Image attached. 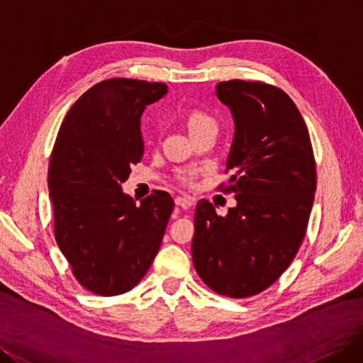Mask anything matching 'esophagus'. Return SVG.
<instances>
[{
	"label": "esophagus",
	"instance_id": "1",
	"mask_svg": "<svg viewBox=\"0 0 363 363\" xmlns=\"http://www.w3.org/2000/svg\"><path fill=\"white\" fill-rule=\"evenodd\" d=\"M174 203H177L182 209H189V208L193 206V199L178 196V197H174Z\"/></svg>",
	"mask_w": 363,
	"mask_h": 363
}]
</instances>
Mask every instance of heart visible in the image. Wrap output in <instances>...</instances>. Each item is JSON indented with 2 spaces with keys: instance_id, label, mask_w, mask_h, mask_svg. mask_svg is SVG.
Listing matches in <instances>:
<instances>
[{
  "instance_id": "1",
  "label": "heart",
  "mask_w": 363,
  "mask_h": 363,
  "mask_svg": "<svg viewBox=\"0 0 363 363\" xmlns=\"http://www.w3.org/2000/svg\"><path fill=\"white\" fill-rule=\"evenodd\" d=\"M186 126H189L190 135H194L197 133H203L208 130L217 131V123L211 118V116H208L206 113L197 111V110L191 111L189 114V118H186Z\"/></svg>"
}]
</instances>
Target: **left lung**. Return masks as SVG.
Segmentation results:
<instances>
[{
  "instance_id": "obj_1",
  "label": "left lung",
  "mask_w": 363,
  "mask_h": 363,
  "mask_svg": "<svg viewBox=\"0 0 363 363\" xmlns=\"http://www.w3.org/2000/svg\"><path fill=\"white\" fill-rule=\"evenodd\" d=\"M235 131L226 161L237 205L225 217L202 199L194 214L193 264L221 296L244 298L274 284L306 233L317 189L305 121L284 90L258 81L216 86Z\"/></svg>"
}]
</instances>
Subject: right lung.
I'll list each match as a JSON object with an SVG mask.
<instances>
[{
    "instance_id": "obj_1",
    "label": "right lung",
    "mask_w": 363,
    "mask_h": 363,
    "mask_svg": "<svg viewBox=\"0 0 363 363\" xmlns=\"http://www.w3.org/2000/svg\"><path fill=\"white\" fill-rule=\"evenodd\" d=\"M167 91L164 83L101 81L72 105L58 131L48 169L55 240L78 282L98 296L133 289L164 237L170 194L155 190L137 205L122 184L143 157L146 105Z\"/></svg>"
}]
</instances>
